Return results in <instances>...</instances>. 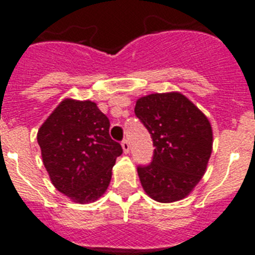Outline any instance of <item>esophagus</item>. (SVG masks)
<instances>
[{"mask_svg":"<svg viewBox=\"0 0 255 255\" xmlns=\"http://www.w3.org/2000/svg\"><path fill=\"white\" fill-rule=\"evenodd\" d=\"M121 145H123L124 152H125V153H129V150H130V143H129V140H128V139H124L123 143H121Z\"/></svg>","mask_w":255,"mask_h":255,"instance_id":"34e87169","label":"esophagus"}]
</instances>
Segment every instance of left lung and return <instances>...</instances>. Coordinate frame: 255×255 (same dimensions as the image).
Here are the masks:
<instances>
[{"mask_svg":"<svg viewBox=\"0 0 255 255\" xmlns=\"http://www.w3.org/2000/svg\"><path fill=\"white\" fill-rule=\"evenodd\" d=\"M134 111L154 147L152 162L138 166L141 186L161 203L185 198L200 181L211 157L213 136L208 119L180 93L141 97Z\"/></svg>","mask_w":255,"mask_h":255,"instance_id":"left-lung-1","label":"left lung"}]
</instances>
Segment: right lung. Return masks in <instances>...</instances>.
<instances>
[{
  "instance_id": "right-lung-1",
  "label": "right lung",
  "mask_w": 255,
  "mask_h": 255,
  "mask_svg": "<svg viewBox=\"0 0 255 255\" xmlns=\"http://www.w3.org/2000/svg\"><path fill=\"white\" fill-rule=\"evenodd\" d=\"M37 139L52 184L78 203H91L105 193L123 154L121 144L110 136L108 117L91 101H62Z\"/></svg>"
}]
</instances>
